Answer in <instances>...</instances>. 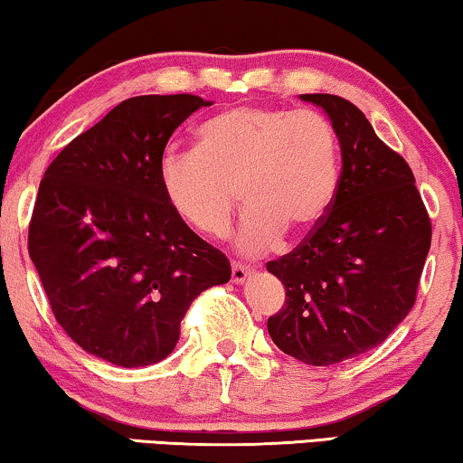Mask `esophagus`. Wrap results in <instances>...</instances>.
<instances>
[{
  "label": "esophagus",
  "mask_w": 463,
  "mask_h": 463,
  "mask_svg": "<svg viewBox=\"0 0 463 463\" xmlns=\"http://www.w3.org/2000/svg\"><path fill=\"white\" fill-rule=\"evenodd\" d=\"M248 276H250V269H248V267H242V265H233L232 267V281H233V284H244Z\"/></svg>",
  "instance_id": "1"
}]
</instances>
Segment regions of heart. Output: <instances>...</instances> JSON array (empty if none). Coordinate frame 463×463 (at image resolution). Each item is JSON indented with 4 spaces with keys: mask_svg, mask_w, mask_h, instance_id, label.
I'll return each mask as SVG.
<instances>
[{
    "mask_svg": "<svg viewBox=\"0 0 463 463\" xmlns=\"http://www.w3.org/2000/svg\"><path fill=\"white\" fill-rule=\"evenodd\" d=\"M158 184L171 211L209 238L230 232L238 190L246 209L236 246L257 257L284 232L307 233L330 211L336 136L317 112L236 106L198 127L196 148H166Z\"/></svg>",
    "mask_w": 463,
    "mask_h": 463,
    "instance_id": "heart-1",
    "label": "heart"
}]
</instances>
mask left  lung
Here are the masks:
<instances>
[{
    "label": "left lung",
    "mask_w": 463,
    "mask_h": 463,
    "mask_svg": "<svg viewBox=\"0 0 463 463\" xmlns=\"http://www.w3.org/2000/svg\"><path fill=\"white\" fill-rule=\"evenodd\" d=\"M300 99L330 118L343 171L326 217L292 252L267 263L286 288L267 330L290 357L334 365L384 343L411 311L432 227L410 165L357 106L330 93Z\"/></svg>",
    "instance_id": "1"
}]
</instances>
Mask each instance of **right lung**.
<instances>
[{
	"label": "right lung",
	"instance_id": "add662e5",
	"mask_svg": "<svg viewBox=\"0 0 463 463\" xmlns=\"http://www.w3.org/2000/svg\"><path fill=\"white\" fill-rule=\"evenodd\" d=\"M213 102L137 96L53 158L39 184L29 254L58 324L120 367L169 357L179 324L230 260L196 236L160 192L158 160L184 120Z\"/></svg>",
	"mask_w": 463,
	"mask_h": 463
}]
</instances>
